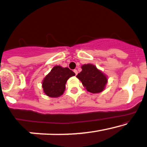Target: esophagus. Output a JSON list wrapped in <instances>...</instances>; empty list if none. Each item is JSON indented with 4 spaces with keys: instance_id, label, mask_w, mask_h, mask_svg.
I'll return each instance as SVG.
<instances>
[{
    "instance_id": "34e87169",
    "label": "esophagus",
    "mask_w": 147,
    "mask_h": 147,
    "mask_svg": "<svg viewBox=\"0 0 147 147\" xmlns=\"http://www.w3.org/2000/svg\"><path fill=\"white\" fill-rule=\"evenodd\" d=\"M74 73L76 74V75H77V74H78V71H77L76 69H74Z\"/></svg>"
}]
</instances>
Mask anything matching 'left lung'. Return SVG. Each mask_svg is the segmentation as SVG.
Segmentation results:
<instances>
[{"label":"left lung","instance_id":"obj_1","mask_svg":"<svg viewBox=\"0 0 147 147\" xmlns=\"http://www.w3.org/2000/svg\"><path fill=\"white\" fill-rule=\"evenodd\" d=\"M81 68L82 71L76 77L87 91L93 94L103 92L108 82L107 76L92 64H85L81 66Z\"/></svg>","mask_w":147,"mask_h":147}]
</instances>
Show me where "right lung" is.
I'll return each mask as SVG.
<instances>
[{"label":"right lung","mask_w":147,"mask_h":147,"mask_svg":"<svg viewBox=\"0 0 147 147\" xmlns=\"http://www.w3.org/2000/svg\"><path fill=\"white\" fill-rule=\"evenodd\" d=\"M75 75V73L68 67L55 66L43 80V91L46 95L51 98L60 96L65 92L67 80Z\"/></svg>","instance_id":"1"}]
</instances>
